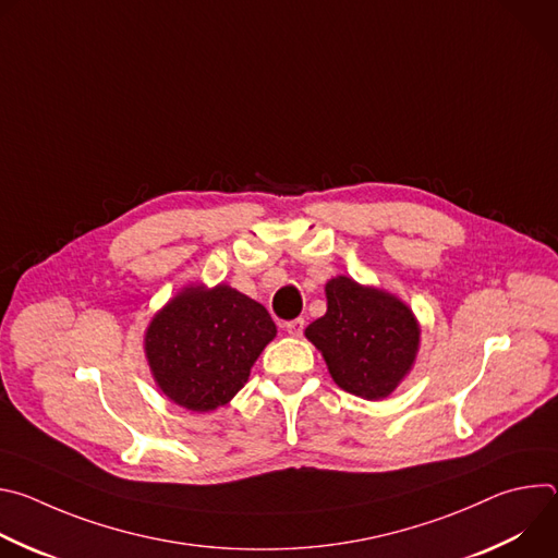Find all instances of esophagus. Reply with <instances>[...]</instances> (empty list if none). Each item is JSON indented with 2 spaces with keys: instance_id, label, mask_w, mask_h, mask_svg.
<instances>
[{
  "instance_id": "esophagus-1",
  "label": "esophagus",
  "mask_w": 558,
  "mask_h": 558,
  "mask_svg": "<svg viewBox=\"0 0 558 558\" xmlns=\"http://www.w3.org/2000/svg\"><path fill=\"white\" fill-rule=\"evenodd\" d=\"M284 331H287L291 338H300L302 331H304V320H302V317H295V320H289V323L284 325Z\"/></svg>"
}]
</instances>
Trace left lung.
I'll use <instances>...</instances> for the list:
<instances>
[{
  "label": "left lung",
  "mask_w": 558,
  "mask_h": 558,
  "mask_svg": "<svg viewBox=\"0 0 558 558\" xmlns=\"http://www.w3.org/2000/svg\"><path fill=\"white\" fill-rule=\"evenodd\" d=\"M327 313L304 336L323 353L333 381L364 400H384L415 364L420 325L392 293L338 276L325 287Z\"/></svg>",
  "instance_id": "8db88e82"
}]
</instances>
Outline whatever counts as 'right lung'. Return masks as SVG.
Masks as SVG:
<instances>
[{
	"instance_id": "right-lung-1",
	"label": "right lung",
	"mask_w": 558,
	"mask_h": 558,
	"mask_svg": "<svg viewBox=\"0 0 558 558\" xmlns=\"http://www.w3.org/2000/svg\"><path fill=\"white\" fill-rule=\"evenodd\" d=\"M274 338L276 325L260 302L229 284H190L151 317L145 357L174 404L207 413L245 386Z\"/></svg>"
}]
</instances>
